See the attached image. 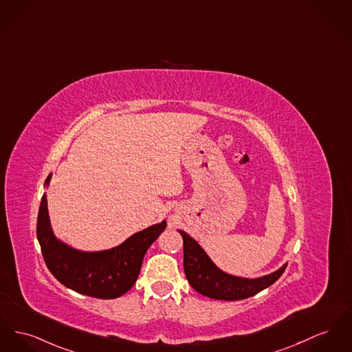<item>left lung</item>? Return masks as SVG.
I'll list each match as a JSON object with an SVG mask.
<instances>
[{
  "label": "left lung",
  "instance_id": "8db88e82",
  "mask_svg": "<svg viewBox=\"0 0 352 352\" xmlns=\"http://www.w3.org/2000/svg\"><path fill=\"white\" fill-rule=\"evenodd\" d=\"M184 238V267L191 287L199 294L218 300L246 299L275 283L286 270L283 267L256 279L232 276L218 269L211 259L185 231L179 230Z\"/></svg>",
  "mask_w": 352,
  "mask_h": 352
}]
</instances>
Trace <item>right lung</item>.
I'll list each match as a JSON object with an SVG mask.
<instances>
[{
	"instance_id": "1",
	"label": "right lung",
	"mask_w": 352,
	"mask_h": 352,
	"mask_svg": "<svg viewBox=\"0 0 352 352\" xmlns=\"http://www.w3.org/2000/svg\"><path fill=\"white\" fill-rule=\"evenodd\" d=\"M49 175L46 185L50 182ZM166 222L145 228L122 245L98 252H82L60 242L50 228L46 195H42L37 238L49 271L67 289L100 299H114L135 283L147 248L161 235Z\"/></svg>"
}]
</instances>
